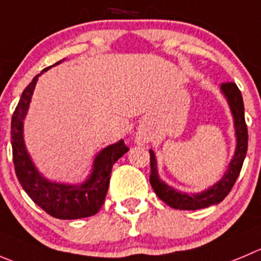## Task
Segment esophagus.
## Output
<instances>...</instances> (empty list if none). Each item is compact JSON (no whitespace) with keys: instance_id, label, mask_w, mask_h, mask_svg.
<instances>
[{"instance_id":"1","label":"esophagus","mask_w":261,"mask_h":261,"mask_svg":"<svg viewBox=\"0 0 261 261\" xmlns=\"http://www.w3.org/2000/svg\"><path fill=\"white\" fill-rule=\"evenodd\" d=\"M138 142H139V143H142V142H143V139L139 138V139H138Z\"/></svg>"}]
</instances>
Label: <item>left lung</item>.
<instances>
[{"label":"left lung","mask_w":261,"mask_h":261,"mask_svg":"<svg viewBox=\"0 0 261 261\" xmlns=\"http://www.w3.org/2000/svg\"><path fill=\"white\" fill-rule=\"evenodd\" d=\"M221 91L228 99L230 109H232L233 117H234L236 135H237V149L236 154L230 162L228 171L223 176V179L211 187L208 191L202 192L198 194H186L182 192L175 191L174 188L165 184L158 177L157 164H155L154 153L150 149V175L149 181L152 188L154 189L155 194L160 197L170 207L175 210H198V208L208 207L211 204H216L223 201L229 192L232 191L236 180L240 175L242 169L243 161H245L246 153H247L248 134L247 125L245 121V107H243L242 94L234 82H224L221 84Z\"/></svg>","instance_id":"obj_1"}]
</instances>
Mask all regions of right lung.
Returning <instances> with one entry per match:
<instances>
[{
  "instance_id": "right-lung-1",
  "label": "right lung",
  "mask_w": 261,
  "mask_h": 261,
  "mask_svg": "<svg viewBox=\"0 0 261 261\" xmlns=\"http://www.w3.org/2000/svg\"><path fill=\"white\" fill-rule=\"evenodd\" d=\"M50 68V67H48ZM48 68H45L47 70ZM38 75L24 89L11 118V145L15 174L32 201L48 215L63 220L89 218L100 210L109 187L112 167L128 148L125 142L116 143L101 150L95 158L90 179L81 186H65L43 179L32 164L23 140V119L35 90Z\"/></svg>"
}]
</instances>
